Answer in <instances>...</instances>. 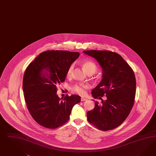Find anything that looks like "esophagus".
Returning <instances> with one entry per match:
<instances>
[{
    "label": "esophagus",
    "instance_id": "obj_1",
    "mask_svg": "<svg viewBox=\"0 0 156 156\" xmlns=\"http://www.w3.org/2000/svg\"><path fill=\"white\" fill-rule=\"evenodd\" d=\"M87 99L84 98H81V99H80V101H87Z\"/></svg>",
    "mask_w": 156,
    "mask_h": 156
}]
</instances>
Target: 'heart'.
I'll return each mask as SVG.
<instances>
[{"label":"heart","instance_id":"1","mask_svg":"<svg viewBox=\"0 0 156 156\" xmlns=\"http://www.w3.org/2000/svg\"><path fill=\"white\" fill-rule=\"evenodd\" d=\"M82 65L88 74H94L98 70L97 65L93 61L89 60H83L82 62ZM74 70V65H70L66 72V76L69 78L72 77L73 73ZM89 86L88 84L85 83H76L72 86V91L73 93L78 94L80 95H84L86 93V90L89 89Z\"/></svg>","mask_w":156,"mask_h":156}]
</instances>
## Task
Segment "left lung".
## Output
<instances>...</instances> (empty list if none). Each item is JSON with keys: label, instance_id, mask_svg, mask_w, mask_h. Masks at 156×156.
Listing matches in <instances>:
<instances>
[{"label": "left lung", "instance_id": "left-lung-1", "mask_svg": "<svg viewBox=\"0 0 156 156\" xmlns=\"http://www.w3.org/2000/svg\"><path fill=\"white\" fill-rule=\"evenodd\" d=\"M94 57L101 66L103 78L92 91L95 99L94 110L87 113V120L95 128L102 131L113 129L126 119L135 102L136 82L131 66L120 55L111 51H84ZM104 95L107 99L101 98Z\"/></svg>", "mask_w": 156, "mask_h": 156}]
</instances>
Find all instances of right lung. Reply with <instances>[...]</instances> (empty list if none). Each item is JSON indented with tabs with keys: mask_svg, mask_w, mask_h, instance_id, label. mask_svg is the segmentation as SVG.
Wrapping results in <instances>:
<instances>
[{
	"mask_svg": "<svg viewBox=\"0 0 156 156\" xmlns=\"http://www.w3.org/2000/svg\"><path fill=\"white\" fill-rule=\"evenodd\" d=\"M78 52L48 51L40 53L25 70L23 89L27 108L40 126L55 129L69 120L73 106L80 101L76 95L60 99L57 87L65 80L69 66Z\"/></svg>",
	"mask_w": 156,
	"mask_h": 156,
	"instance_id": "right-lung-1",
	"label": "right lung"
}]
</instances>
